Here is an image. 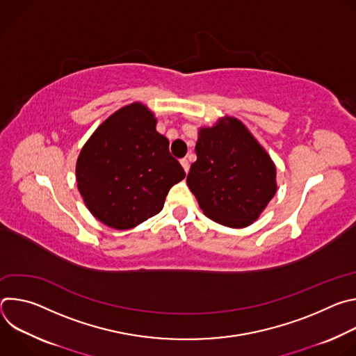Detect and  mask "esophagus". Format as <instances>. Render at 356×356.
Instances as JSON below:
<instances>
[{
    "instance_id": "34e87169",
    "label": "esophagus",
    "mask_w": 356,
    "mask_h": 356,
    "mask_svg": "<svg viewBox=\"0 0 356 356\" xmlns=\"http://www.w3.org/2000/svg\"><path fill=\"white\" fill-rule=\"evenodd\" d=\"M180 163H181V166H183L184 172H186V173H188V169H190V163H188V161H187V159H181V161H180Z\"/></svg>"
}]
</instances>
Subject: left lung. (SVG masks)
<instances>
[{
    "label": "left lung",
    "instance_id": "1",
    "mask_svg": "<svg viewBox=\"0 0 356 356\" xmlns=\"http://www.w3.org/2000/svg\"><path fill=\"white\" fill-rule=\"evenodd\" d=\"M187 184L204 214L225 227L257 221L276 193V168L236 118L201 128Z\"/></svg>",
    "mask_w": 356,
    "mask_h": 356
}]
</instances>
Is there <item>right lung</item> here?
Masks as SVG:
<instances>
[{"label": "right lung", "instance_id": "right-lung-1", "mask_svg": "<svg viewBox=\"0 0 356 356\" xmlns=\"http://www.w3.org/2000/svg\"><path fill=\"white\" fill-rule=\"evenodd\" d=\"M155 127L154 114L135 103L107 118L80 152L77 187L91 214L111 228L161 213L170 187L186 176Z\"/></svg>", "mask_w": 356, "mask_h": 356}]
</instances>
